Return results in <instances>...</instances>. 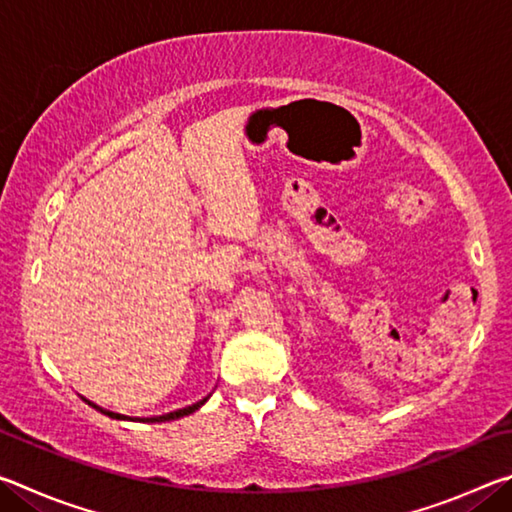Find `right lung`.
<instances>
[{
  "label": "right lung",
  "mask_w": 512,
  "mask_h": 512,
  "mask_svg": "<svg viewBox=\"0 0 512 512\" xmlns=\"http://www.w3.org/2000/svg\"><path fill=\"white\" fill-rule=\"evenodd\" d=\"M83 400H85V397H83ZM207 400H210V395L203 397V400H198V402H196V404H192V406H185V409H178V411H171V413H164V415H151V418H131V415H121V413H115V411L103 409V406L94 404V402H90V400H85V402H88V404L92 406V409L101 411L103 415H108V418H112V420H131V422H169V420L185 418V415L198 411V409H201V406H203Z\"/></svg>",
  "instance_id": "obj_1"
}]
</instances>
